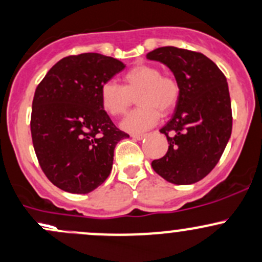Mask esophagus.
I'll use <instances>...</instances> for the list:
<instances>
[{
	"instance_id": "obj_1",
	"label": "esophagus",
	"mask_w": 262,
	"mask_h": 262,
	"mask_svg": "<svg viewBox=\"0 0 262 262\" xmlns=\"http://www.w3.org/2000/svg\"><path fill=\"white\" fill-rule=\"evenodd\" d=\"M145 136H146V135H145V134H132L131 135L132 139H135V140H142Z\"/></svg>"
}]
</instances>
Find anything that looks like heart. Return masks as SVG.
I'll return each mask as SVG.
<instances>
[{"mask_svg":"<svg viewBox=\"0 0 262 262\" xmlns=\"http://www.w3.org/2000/svg\"><path fill=\"white\" fill-rule=\"evenodd\" d=\"M123 85L116 81H105L100 86V103L108 115H125L137 94L140 105L128 113L121 122L125 131L142 132L151 128L162 115L173 111L180 99L181 89L177 80L170 75H162L158 67L151 64H136L125 72Z\"/></svg>","mask_w":262,"mask_h":262,"instance_id":"heart-1","label":"heart"}]
</instances>
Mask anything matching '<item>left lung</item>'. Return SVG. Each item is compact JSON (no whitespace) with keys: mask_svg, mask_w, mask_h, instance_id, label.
Listing matches in <instances>:
<instances>
[{"mask_svg":"<svg viewBox=\"0 0 262 262\" xmlns=\"http://www.w3.org/2000/svg\"><path fill=\"white\" fill-rule=\"evenodd\" d=\"M146 58L164 63L181 89L172 118L160 128L167 136L168 151L152 160V169L174 185L199 182L219 162L232 134L227 79L199 52L160 47L149 52Z\"/></svg>","mask_w":262,"mask_h":262,"instance_id":"1","label":"left lung"}]
</instances>
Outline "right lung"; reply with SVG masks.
I'll return each mask as SVG.
<instances>
[{
	"label": "right lung",
	"instance_id": "right-lung-1",
	"mask_svg": "<svg viewBox=\"0 0 262 262\" xmlns=\"http://www.w3.org/2000/svg\"><path fill=\"white\" fill-rule=\"evenodd\" d=\"M125 64L99 53L59 59L33 99V145L49 181L70 193H89L112 170L113 152L128 135L115 126L100 103V86Z\"/></svg>",
	"mask_w": 262,
	"mask_h": 262
}]
</instances>
